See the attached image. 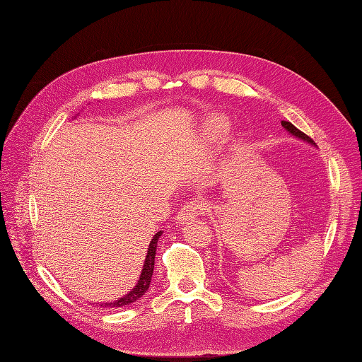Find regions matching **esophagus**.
<instances>
[{
	"mask_svg": "<svg viewBox=\"0 0 362 362\" xmlns=\"http://www.w3.org/2000/svg\"><path fill=\"white\" fill-rule=\"evenodd\" d=\"M206 210H209V204L202 201V199H189L182 206L180 211L177 213V221L187 222L188 219L196 218L197 214H204Z\"/></svg>",
	"mask_w": 362,
	"mask_h": 362,
	"instance_id": "obj_1",
	"label": "esophagus"
}]
</instances>
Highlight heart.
<instances>
[{
    "instance_id": "heart-1",
    "label": "heart",
    "mask_w": 362,
    "mask_h": 362,
    "mask_svg": "<svg viewBox=\"0 0 362 362\" xmlns=\"http://www.w3.org/2000/svg\"><path fill=\"white\" fill-rule=\"evenodd\" d=\"M230 124L224 117H211L204 122V140L209 144H222L228 136Z\"/></svg>"
}]
</instances>
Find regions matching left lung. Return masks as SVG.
I'll return each instance as SVG.
<instances>
[{
    "label": "left lung",
    "instance_id": "1",
    "mask_svg": "<svg viewBox=\"0 0 362 362\" xmlns=\"http://www.w3.org/2000/svg\"><path fill=\"white\" fill-rule=\"evenodd\" d=\"M281 126L288 130V132L291 134V135H294V136H297V138H300V140H303V141H306V143H310V144H316L314 143L311 138L306 135V134H303L302 130H298L294 124H291L289 121H281Z\"/></svg>",
    "mask_w": 362,
    "mask_h": 362
}]
</instances>
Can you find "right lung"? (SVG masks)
Returning a JSON list of instances; mask_svg holds the SVG:
<instances>
[{"label":"right lung","mask_w":362,"mask_h":362,"mask_svg":"<svg viewBox=\"0 0 362 362\" xmlns=\"http://www.w3.org/2000/svg\"><path fill=\"white\" fill-rule=\"evenodd\" d=\"M161 230L153 235V238L151 240V244L148 247V255H146L144 264L141 269L140 279H138V283L135 284V288L132 291H129L126 296H122L121 298L115 300V302H107V303H101V306L104 308H121V306H126L136 302L138 298H141L144 296V292L149 289V284L152 280V272H153V261H156V250H157V241L158 238L161 236Z\"/></svg>","instance_id":"right-lung-1"}]
</instances>
